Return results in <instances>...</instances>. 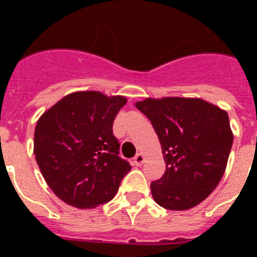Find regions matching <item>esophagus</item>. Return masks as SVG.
Returning a JSON list of instances; mask_svg holds the SVG:
<instances>
[{"label": "esophagus", "mask_w": 257, "mask_h": 257, "mask_svg": "<svg viewBox=\"0 0 257 257\" xmlns=\"http://www.w3.org/2000/svg\"><path fill=\"white\" fill-rule=\"evenodd\" d=\"M144 160H145L144 156H143L142 153H138L135 157H134L133 163H134V165H135V166H142L143 163H144Z\"/></svg>", "instance_id": "obj_1"}]
</instances>
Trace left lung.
Listing matches in <instances>:
<instances>
[{
  "instance_id": "obj_1",
  "label": "left lung",
  "mask_w": 257,
  "mask_h": 257,
  "mask_svg": "<svg viewBox=\"0 0 257 257\" xmlns=\"http://www.w3.org/2000/svg\"><path fill=\"white\" fill-rule=\"evenodd\" d=\"M162 147L166 171L152 181L154 201L183 211L205 201L221 180L233 145L228 113L202 99L163 97L135 104Z\"/></svg>"
}]
</instances>
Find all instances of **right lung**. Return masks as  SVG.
Returning a JSON list of instances; mask_svg holds the SVG:
<instances>
[{
    "label": "right lung",
    "instance_id": "right-lung-1",
    "mask_svg": "<svg viewBox=\"0 0 257 257\" xmlns=\"http://www.w3.org/2000/svg\"><path fill=\"white\" fill-rule=\"evenodd\" d=\"M123 96L73 92L46 110L35 130V156L47 185L78 208L104 205L115 196L130 163L122 160L113 121Z\"/></svg>",
    "mask_w": 257,
    "mask_h": 257
}]
</instances>
